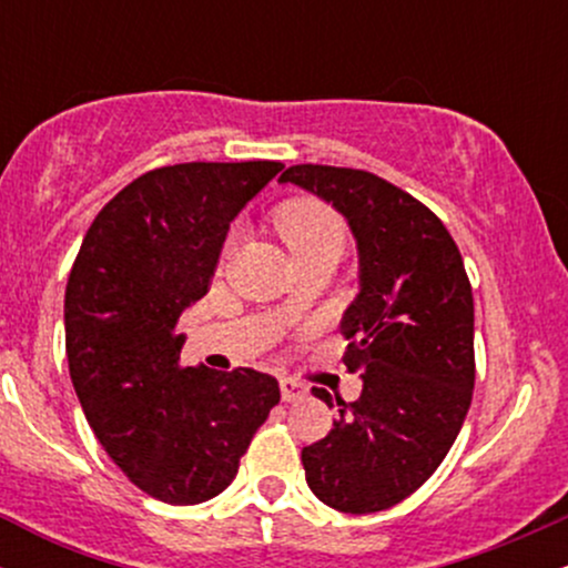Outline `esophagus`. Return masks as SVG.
Masks as SVG:
<instances>
[{
    "mask_svg": "<svg viewBox=\"0 0 568 568\" xmlns=\"http://www.w3.org/2000/svg\"><path fill=\"white\" fill-rule=\"evenodd\" d=\"M280 393H283V400L296 403V400H302V397L306 395V387H304L302 382L291 379V376H283V379H280Z\"/></svg>",
    "mask_w": 568,
    "mask_h": 568,
    "instance_id": "34e87169",
    "label": "esophagus"
}]
</instances>
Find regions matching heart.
Listing matches in <instances>:
<instances>
[{
  "label": "heart",
  "instance_id": "b5f03b06",
  "mask_svg": "<svg viewBox=\"0 0 568 568\" xmlns=\"http://www.w3.org/2000/svg\"><path fill=\"white\" fill-rule=\"evenodd\" d=\"M275 226L291 253L312 251V247H336V251H342L344 245L342 219L317 200L285 202L275 213Z\"/></svg>",
  "mask_w": 568,
  "mask_h": 568
}]
</instances>
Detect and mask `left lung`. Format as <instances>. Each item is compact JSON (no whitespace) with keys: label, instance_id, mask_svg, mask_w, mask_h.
Listing matches in <instances>:
<instances>
[{"label":"left lung","instance_id":"obj_1","mask_svg":"<svg viewBox=\"0 0 568 568\" xmlns=\"http://www.w3.org/2000/svg\"><path fill=\"white\" fill-rule=\"evenodd\" d=\"M296 184L334 205L357 243L355 302L342 317L344 366L361 374L355 403L302 452L312 494L338 513L397 505L438 470L473 400V288L443 221L366 171L293 165ZM331 403L325 389H315Z\"/></svg>","mask_w":568,"mask_h":568}]
</instances>
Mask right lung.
<instances>
[{"label":"right lung","instance_id":"right-lung-1","mask_svg":"<svg viewBox=\"0 0 568 568\" xmlns=\"http://www.w3.org/2000/svg\"><path fill=\"white\" fill-rule=\"evenodd\" d=\"M283 162H184L139 175L103 205L71 266L69 374L103 452L149 497L200 505L237 475L280 403L253 368L181 366V312L207 293L237 213Z\"/></svg>","mask_w":568,"mask_h":568}]
</instances>
